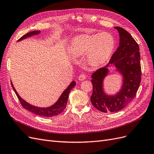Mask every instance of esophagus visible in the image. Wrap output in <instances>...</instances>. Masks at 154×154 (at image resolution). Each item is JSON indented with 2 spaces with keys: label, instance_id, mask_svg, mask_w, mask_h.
I'll use <instances>...</instances> for the list:
<instances>
[{
  "label": "esophagus",
  "instance_id": "obj_1",
  "mask_svg": "<svg viewBox=\"0 0 154 154\" xmlns=\"http://www.w3.org/2000/svg\"><path fill=\"white\" fill-rule=\"evenodd\" d=\"M86 79V75L85 74H81L78 77V80L80 81H83Z\"/></svg>",
  "mask_w": 154,
  "mask_h": 154
}]
</instances>
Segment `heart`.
Returning a JSON list of instances; mask_svg holds the SVG:
<instances>
[{"instance_id":"obj_1","label":"heart","mask_w":154,"mask_h":154,"mask_svg":"<svg viewBox=\"0 0 154 154\" xmlns=\"http://www.w3.org/2000/svg\"><path fill=\"white\" fill-rule=\"evenodd\" d=\"M115 38L110 32L83 35L74 38L70 47V53L78 57L88 53V61L92 66H99L107 61L115 48Z\"/></svg>"}]
</instances>
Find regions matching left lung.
I'll use <instances>...</instances> for the list:
<instances>
[{
    "label": "left lung",
    "mask_w": 154,
    "mask_h": 154,
    "mask_svg": "<svg viewBox=\"0 0 154 154\" xmlns=\"http://www.w3.org/2000/svg\"><path fill=\"white\" fill-rule=\"evenodd\" d=\"M119 34V45L106 66L92 74L93 86L91 101L96 109L103 112H118L123 109L136 96L141 80L140 53L138 44L128 31L114 27ZM114 64L124 76L122 89L114 96L103 91V81L108 74L107 67Z\"/></svg>",
    "instance_id": "left-lung-1"
}]
</instances>
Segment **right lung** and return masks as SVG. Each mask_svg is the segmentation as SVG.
Masks as SVG:
<instances>
[{
	"mask_svg": "<svg viewBox=\"0 0 154 154\" xmlns=\"http://www.w3.org/2000/svg\"><path fill=\"white\" fill-rule=\"evenodd\" d=\"M40 31H31V32H28V33H26L24 36H22L21 38L18 40V41H20L23 39H25V38H27V37H29L32 35H38L40 33ZM11 85H12L13 90H14V91H15V94L18 97V99L19 100L22 106L24 107L25 109L31 112H32V113H34L38 116H44V117H53V116H57L60 113H62L66 107V105L67 103V100H68L70 91H71L72 88L76 85V82L74 81H72L71 83V84L69 85V87L63 91L62 95L60 96V97H59L58 101L56 102V103L53 105L47 107V108H40V107H37V106H35L33 105H31L29 104L28 103H27V102L23 99H22L20 97V96L18 95L17 92L16 91L15 88H14L13 83L11 82Z\"/></svg>",
	"mask_w": 154,
	"mask_h": 154,
	"instance_id": "obj_1",
	"label": "right lung"
}]
</instances>
